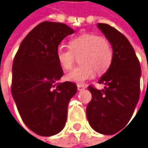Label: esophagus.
Listing matches in <instances>:
<instances>
[{
	"label": "esophagus",
	"instance_id": "obj_1",
	"mask_svg": "<svg viewBox=\"0 0 148 148\" xmlns=\"http://www.w3.org/2000/svg\"><path fill=\"white\" fill-rule=\"evenodd\" d=\"M85 88H86V86H85V85H83V84H77V89H78L79 91H81V90L84 89Z\"/></svg>",
	"mask_w": 148,
	"mask_h": 148
}]
</instances>
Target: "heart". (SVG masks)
<instances>
[{"mask_svg": "<svg viewBox=\"0 0 148 148\" xmlns=\"http://www.w3.org/2000/svg\"><path fill=\"white\" fill-rule=\"evenodd\" d=\"M81 66L75 68L66 75L68 82L82 83L95 76L104 73L111 66L113 51L110 42L96 34L85 33L69 41V48L59 46L56 57L64 70H70L75 59L79 58Z\"/></svg>", "mask_w": 148, "mask_h": 148, "instance_id": "b5f03b06", "label": "heart"}]
</instances>
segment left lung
<instances>
[{"mask_svg": "<svg viewBox=\"0 0 148 148\" xmlns=\"http://www.w3.org/2000/svg\"><path fill=\"white\" fill-rule=\"evenodd\" d=\"M112 46L113 60L99 79L103 89L88 87L92 99L87 106L90 126L99 133L110 135L128 122L140 98L141 68L129 40L118 29L97 23Z\"/></svg>", "mask_w": 148, "mask_h": 148, "instance_id": "1", "label": "left lung"}]
</instances>
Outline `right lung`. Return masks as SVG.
I'll return each mask as SVG.
<instances>
[{"mask_svg": "<svg viewBox=\"0 0 148 148\" xmlns=\"http://www.w3.org/2000/svg\"><path fill=\"white\" fill-rule=\"evenodd\" d=\"M75 32L65 23L43 22L23 38L12 66V96L24 124L35 133L52 136L65 126L67 106L77 92L71 82L58 81L63 70L56 51Z\"/></svg>", "mask_w": 148, "mask_h": 148, "instance_id": "obj_1", "label": "right lung"}]
</instances>
